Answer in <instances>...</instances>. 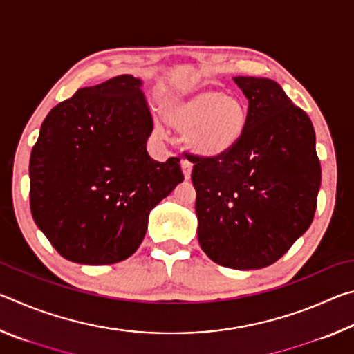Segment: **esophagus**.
Returning <instances> with one entry per match:
<instances>
[{"label": "esophagus", "mask_w": 354, "mask_h": 354, "mask_svg": "<svg viewBox=\"0 0 354 354\" xmlns=\"http://www.w3.org/2000/svg\"><path fill=\"white\" fill-rule=\"evenodd\" d=\"M181 169H183V173H184V178L189 179L190 173H192V162H190V160L183 159L181 160Z\"/></svg>", "instance_id": "esophagus-1"}]
</instances>
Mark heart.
I'll return each instance as SVG.
<instances>
[{
    "mask_svg": "<svg viewBox=\"0 0 354 354\" xmlns=\"http://www.w3.org/2000/svg\"><path fill=\"white\" fill-rule=\"evenodd\" d=\"M164 117L171 127L187 129V143L195 153L217 158L241 142L248 124V106L232 95L206 88L165 101ZM154 131L162 136V124L156 122Z\"/></svg>",
    "mask_w": 354,
    "mask_h": 354,
    "instance_id": "heart-1",
    "label": "heart"
}]
</instances>
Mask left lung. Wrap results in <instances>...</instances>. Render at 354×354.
<instances>
[{"label": "left lung", "instance_id": "obj_1", "mask_svg": "<svg viewBox=\"0 0 354 354\" xmlns=\"http://www.w3.org/2000/svg\"><path fill=\"white\" fill-rule=\"evenodd\" d=\"M248 98L241 142L217 158L190 154L198 242L227 268H263L313 223L320 160L309 117L268 77L237 76Z\"/></svg>", "mask_w": 354, "mask_h": 354}]
</instances>
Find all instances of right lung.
Returning a JSON list of instances; mask_svg holds the SVG:
<instances>
[{"label":"right lung","mask_w":354,"mask_h":354,"mask_svg":"<svg viewBox=\"0 0 354 354\" xmlns=\"http://www.w3.org/2000/svg\"><path fill=\"white\" fill-rule=\"evenodd\" d=\"M140 80L120 75L53 107L29 160V205L65 259L107 266L136 253L149 211L184 179L179 158L147 153L151 113Z\"/></svg>","instance_id":"1"}]
</instances>
